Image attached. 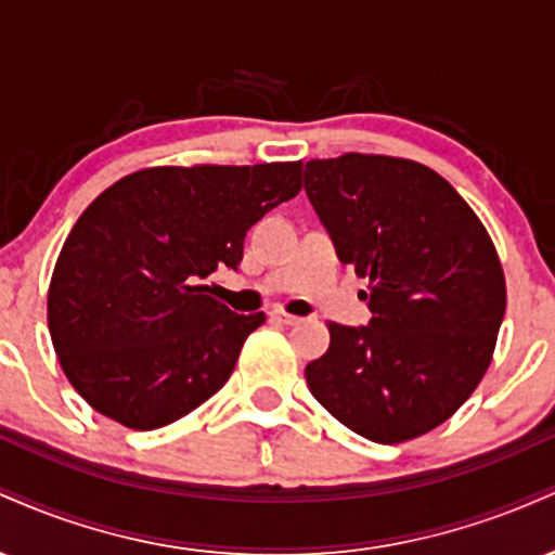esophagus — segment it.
<instances>
[{
	"instance_id": "34e87169",
	"label": "esophagus",
	"mask_w": 555,
	"mask_h": 555,
	"mask_svg": "<svg viewBox=\"0 0 555 555\" xmlns=\"http://www.w3.org/2000/svg\"><path fill=\"white\" fill-rule=\"evenodd\" d=\"M271 321H276V323H284V326H297L299 321H302V318L299 315H292V313H284L282 308H273L271 310Z\"/></svg>"
}]
</instances>
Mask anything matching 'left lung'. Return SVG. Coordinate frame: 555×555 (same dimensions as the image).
<instances>
[{
	"label": "left lung",
	"instance_id": "1",
	"mask_svg": "<svg viewBox=\"0 0 555 555\" xmlns=\"http://www.w3.org/2000/svg\"><path fill=\"white\" fill-rule=\"evenodd\" d=\"M305 193L336 256L367 279V326L328 323L305 378L323 406L375 443H401L449 420L493 358L506 313L501 260L441 175L393 156L305 164Z\"/></svg>",
	"mask_w": 555,
	"mask_h": 555
}]
</instances>
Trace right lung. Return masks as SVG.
Masks as SVG:
<instances>
[{"label": "right lung", "mask_w": 555, "mask_h": 555, "mask_svg": "<svg viewBox=\"0 0 555 555\" xmlns=\"http://www.w3.org/2000/svg\"><path fill=\"white\" fill-rule=\"evenodd\" d=\"M302 164L154 167L104 190L75 221L49 284V331L67 380L132 430L211 399L263 313L208 295L240 269L245 234L302 188Z\"/></svg>", "instance_id": "add662e5"}]
</instances>
